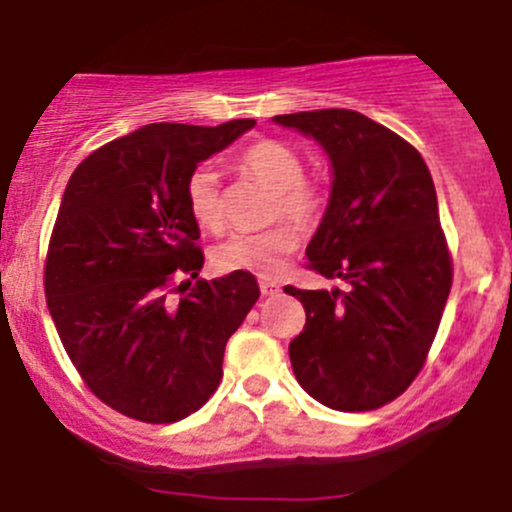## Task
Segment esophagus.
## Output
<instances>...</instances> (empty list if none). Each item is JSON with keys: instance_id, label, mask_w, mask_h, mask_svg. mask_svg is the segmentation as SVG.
Masks as SVG:
<instances>
[{"instance_id": "obj_1", "label": "esophagus", "mask_w": 512, "mask_h": 512, "mask_svg": "<svg viewBox=\"0 0 512 512\" xmlns=\"http://www.w3.org/2000/svg\"><path fill=\"white\" fill-rule=\"evenodd\" d=\"M260 292H262V297H275V294L280 292V285L272 280H260Z\"/></svg>"}]
</instances>
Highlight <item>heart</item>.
<instances>
[{
	"label": "heart",
	"instance_id": "obj_1",
	"mask_svg": "<svg viewBox=\"0 0 512 512\" xmlns=\"http://www.w3.org/2000/svg\"><path fill=\"white\" fill-rule=\"evenodd\" d=\"M242 175L272 190L270 220L287 218L309 227L327 208V190L304 175V160L287 143L262 138L250 143L237 158ZM185 203L190 215L205 230H220L225 223L220 180L210 165H198L185 180ZM292 223H277L260 232H235L213 250V265L220 272H252L272 277L285 267L287 257L299 247V230Z\"/></svg>",
	"mask_w": 512,
	"mask_h": 512
}]
</instances>
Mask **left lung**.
Wrapping results in <instances>:
<instances>
[{"mask_svg": "<svg viewBox=\"0 0 512 512\" xmlns=\"http://www.w3.org/2000/svg\"><path fill=\"white\" fill-rule=\"evenodd\" d=\"M332 160L327 213L307 267L342 289L285 287L307 312L289 359L302 389L337 411H371L404 394L426 364L453 282V260L421 153L364 113L275 116Z\"/></svg>", "mask_w": 512, "mask_h": 512, "instance_id": "1", "label": "left lung"}]
</instances>
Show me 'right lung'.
Wrapping results in <instances>:
<instances>
[{
    "mask_svg": "<svg viewBox=\"0 0 512 512\" xmlns=\"http://www.w3.org/2000/svg\"><path fill=\"white\" fill-rule=\"evenodd\" d=\"M252 126L151 123L69 178L46 252V304L84 384L118 414L180 421L223 379L227 339L260 287L250 272L177 285L205 262L185 180Z\"/></svg>",
    "mask_w": 512,
    "mask_h": 512,
    "instance_id": "obj_1",
    "label": "right lung"
}]
</instances>
